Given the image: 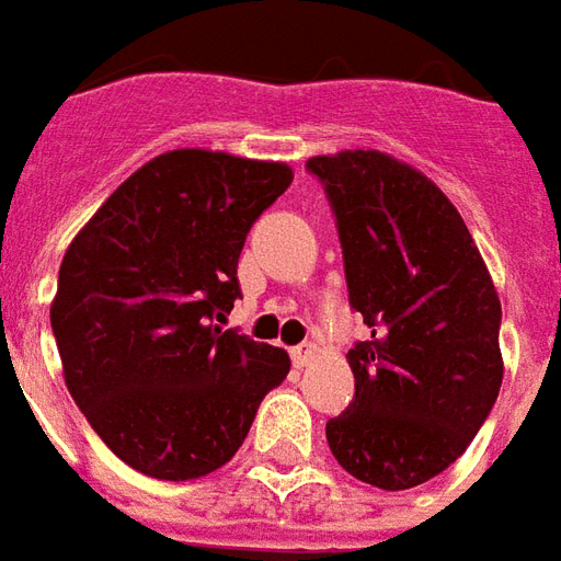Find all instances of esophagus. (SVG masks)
I'll list each match as a JSON object with an SVG mask.
<instances>
[{"instance_id":"esophagus-1","label":"esophagus","mask_w":561,"mask_h":561,"mask_svg":"<svg viewBox=\"0 0 561 561\" xmlns=\"http://www.w3.org/2000/svg\"><path fill=\"white\" fill-rule=\"evenodd\" d=\"M314 356H318V347H314L312 342L297 344V347L291 351V359H294V365H297V368H306V365L312 363Z\"/></svg>"}]
</instances>
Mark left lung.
<instances>
[{
	"mask_svg": "<svg viewBox=\"0 0 561 561\" xmlns=\"http://www.w3.org/2000/svg\"><path fill=\"white\" fill-rule=\"evenodd\" d=\"M327 186L351 306L354 401L327 443L354 479L408 491L467 451L500 396V294L458 207L377 148L309 157Z\"/></svg>",
	"mask_w": 561,
	"mask_h": 561,
	"instance_id": "1",
	"label": "left lung"
}]
</instances>
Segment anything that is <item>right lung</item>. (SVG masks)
Listing matches in <instances>:
<instances>
[{
  "instance_id": "1",
  "label": "right lung",
  "mask_w": 561,
  "mask_h": 561,
  "mask_svg": "<svg viewBox=\"0 0 561 561\" xmlns=\"http://www.w3.org/2000/svg\"><path fill=\"white\" fill-rule=\"evenodd\" d=\"M276 160L178 148L136 169L65 249L49 323L77 408L118 458L190 481L243 446L282 347L214 323L240 297L252 222L291 186Z\"/></svg>"
}]
</instances>
